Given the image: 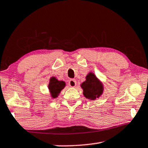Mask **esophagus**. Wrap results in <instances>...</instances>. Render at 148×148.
Masks as SVG:
<instances>
[{
	"instance_id": "34e87169",
	"label": "esophagus",
	"mask_w": 148,
	"mask_h": 148,
	"mask_svg": "<svg viewBox=\"0 0 148 148\" xmlns=\"http://www.w3.org/2000/svg\"><path fill=\"white\" fill-rule=\"evenodd\" d=\"M76 81L75 79H71L69 81V86L70 87H76Z\"/></svg>"
}]
</instances>
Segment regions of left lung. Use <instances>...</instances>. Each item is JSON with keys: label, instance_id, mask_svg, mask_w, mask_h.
Instances as JSON below:
<instances>
[{"label": "left lung", "instance_id": "obj_1", "mask_svg": "<svg viewBox=\"0 0 148 148\" xmlns=\"http://www.w3.org/2000/svg\"><path fill=\"white\" fill-rule=\"evenodd\" d=\"M86 99L95 101L99 98L104 92V85L93 72H89L86 76V81L80 84Z\"/></svg>", "mask_w": 148, "mask_h": 148}]
</instances>
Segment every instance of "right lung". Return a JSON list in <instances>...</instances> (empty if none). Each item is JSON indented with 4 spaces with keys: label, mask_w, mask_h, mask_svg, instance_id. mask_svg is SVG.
<instances>
[{
    "label": "right lung",
    "mask_w": 148,
    "mask_h": 148,
    "mask_svg": "<svg viewBox=\"0 0 148 148\" xmlns=\"http://www.w3.org/2000/svg\"><path fill=\"white\" fill-rule=\"evenodd\" d=\"M65 86H66V84L64 81H60L55 76L50 77L47 87H48L51 99H54L57 98L60 92L64 88Z\"/></svg>",
    "instance_id": "obj_1"
}]
</instances>
